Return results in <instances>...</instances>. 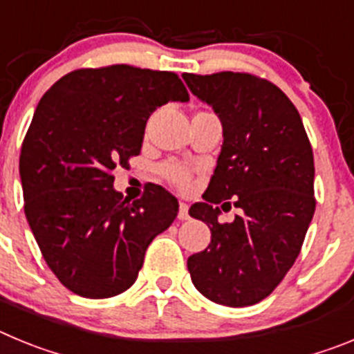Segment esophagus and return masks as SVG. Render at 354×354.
<instances>
[{"mask_svg":"<svg viewBox=\"0 0 354 354\" xmlns=\"http://www.w3.org/2000/svg\"><path fill=\"white\" fill-rule=\"evenodd\" d=\"M187 204H184V202H180L179 204V220H187L189 218V214H187Z\"/></svg>","mask_w":354,"mask_h":354,"instance_id":"esophagus-1","label":"esophagus"}]
</instances>
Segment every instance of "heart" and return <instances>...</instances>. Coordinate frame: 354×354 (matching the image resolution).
Masks as SVG:
<instances>
[{
    "mask_svg": "<svg viewBox=\"0 0 354 354\" xmlns=\"http://www.w3.org/2000/svg\"><path fill=\"white\" fill-rule=\"evenodd\" d=\"M162 175H165L171 184H175V186L179 187L186 186L187 180H189V174H187L186 168L177 165V162H168V165H165V167H162Z\"/></svg>",
    "mask_w": 354,
    "mask_h": 354,
    "instance_id": "obj_1",
    "label": "heart"
}]
</instances>
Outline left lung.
<instances>
[{
  "label": "left lung",
  "instance_id": "1",
  "mask_svg": "<svg viewBox=\"0 0 354 354\" xmlns=\"http://www.w3.org/2000/svg\"><path fill=\"white\" fill-rule=\"evenodd\" d=\"M183 77L223 126L205 202L189 209L211 228V243L187 259V270L211 301L255 305L292 268L314 216L310 142L296 106L271 81L245 72ZM230 198L241 216L220 224L215 205L225 199L230 207Z\"/></svg>",
  "mask_w": 354,
  "mask_h": 354
}]
</instances>
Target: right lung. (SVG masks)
I'll return each mask as SVG.
<instances>
[{
	"label": "right lung",
	"instance_id": "1",
	"mask_svg": "<svg viewBox=\"0 0 354 354\" xmlns=\"http://www.w3.org/2000/svg\"><path fill=\"white\" fill-rule=\"evenodd\" d=\"M189 101L175 72L131 65L77 68L44 93L24 136L19 174L24 212L56 278L83 298L129 289L179 202L150 184L140 200L115 192L113 174L142 150L147 120Z\"/></svg>",
	"mask_w": 354,
	"mask_h": 354
}]
</instances>
